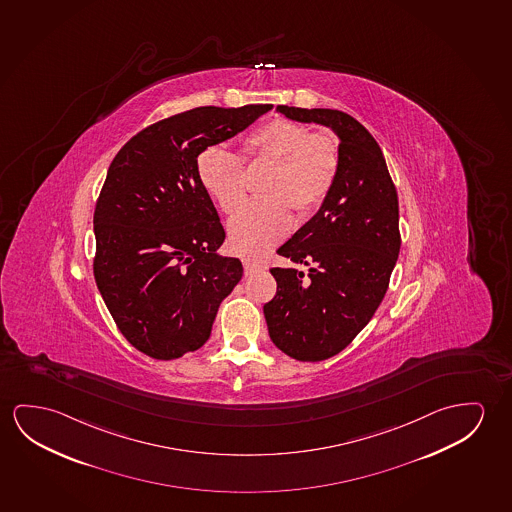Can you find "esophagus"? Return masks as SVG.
<instances>
[{"instance_id": "obj_1", "label": "esophagus", "mask_w": 512, "mask_h": 512, "mask_svg": "<svg viewBox=\"0 0 512 512\" xmlns=\"http://www.w3.org/2000/svg\"><path fill=\"white\" fill-rule=\"evenodd\" d=\"M243 266H244V275H253V273H257V271H260L262 269V264H259V262H253V260L250 259H244L243 260Z\"/></svg>"}]
</instances>
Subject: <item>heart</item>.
Masks as SVG:
<instances>
[{
	"label": "heart",
	"mask_w": 512,
	"mask_h": 512,
	"mask_svg": "<svg viewBox=\"0 0 512 512\" xmlns=\"http://www.w3.org/2000/svg\"><path fill=\"white\" fill-rule=\"evenodd\" d=\"M244 158L223 147H207L198 154L197 177L205 193L221 211L232 214L248 195L244 165L271 163L260 182V195L228 223L234 252L260 257L291 232L294 209L299 216L315 213L339 177L337 142L323 133H310L303 124L273 118L244 136Z\"/></svg>",
	"instance_id": "heart-1"
}]
</instances>
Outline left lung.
I'll list each match as a JSON object with an SVG mask.
<instances>
[{
	"instance_id": "left-lung-1",
	"label": "left lung",
	"mask_w": 512,
	"mask_h": 512,
	"mask_svg": "<svg viewBox=\"0 0 512 512\" xmlns=\"http://www.w3.org/2000/svg\"><path fill=\"white\" fill-rule=\"evenodd\" d=\"M298 122L339 136L340 170L321 209L278 248L308 266L273 268L275 298L264 305L269 337L299 362L346 349L385 298L401 250L399 200L372 134L344 111L276 106Z\"/></svg>"
}]
</instances>
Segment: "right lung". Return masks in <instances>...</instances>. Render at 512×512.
Instances as JSON below:
<instances>
[{
    "instance_id": "add662e5",
    "label": "right lung",
    "mask_w": 512,
    "mask_h": 512,
    "mask_svg": "<svg viewBox=\"0 0 512 512\" xmlns=\"http://www.w3.org/2000/svg\"><path fill=\"white\" fill-rule=\"evenodd\" d=\"M273 104L202 106L159 120L111 161L94 213L95 284L118 330L156 360L204 346L243 264L218 253L225 230L197 158Z\"/></svg>"
}]
</instances>
